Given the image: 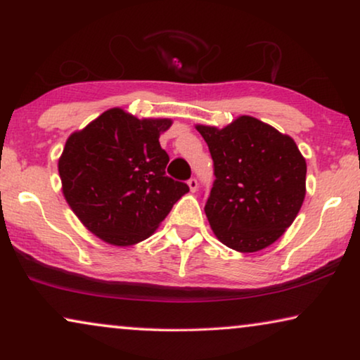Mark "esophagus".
I'll list each match as a JSON object with an SVG mask.
<instances>
[{
    "label": "esophagus",
    "mask_w": 360,
    "mask_h": 360,
    "mask_svg": "<svg viewBox=\"0 0 360 360\" xmlns=\"http://www.w3.org/2000/svg\"><path fill=\"white\" fill-rule=\"evenodd\" d=\"M188 186H190L191 191H196V190H198V180H196V179H190V180H188Z\"/></svg>",
    "instance_id": "1"
}]
</instances>
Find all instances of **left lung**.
Returning <instances> with one entry per match:
<instances>
[{
	"mask_svg": "<svg viewBox=\"0 0 360 360\" xmlns=\"http://www.w3.org/2000/svg\"><path fill=\"white\" fill-rule=\"evenodd\" d=\"M214 167L206 218L238 252L274 244L297 218L307 193V162L292 137L239 116L223 129L198 124Z\"/></svg>",
	"mask_w": 360,
	"mask_h": 360,
	"instance_id": "obj_1",
	"label": "left lung"
}]
</instances>
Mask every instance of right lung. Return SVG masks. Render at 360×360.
<instances>
[{
    "instance_id": "1",
    "label": "right lung",
    "mask_w": 360,
    "mask_h": 360,
    "mask_svg": "<svg viewBox=\"0 0 360 360\" xmlns=\"http://www.w3.org/2000/svg\"><path fill=\"white\" fill-rule=\"evenodd\" d=\"M170 120H137L112 108L73 132L58 159L62 191L83 226L112 245L149 238L190 188L165 175L159 137Z\"/></svg>"
}]
</instances>
